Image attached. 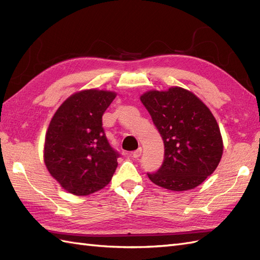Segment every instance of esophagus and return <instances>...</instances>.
Segmentation results:
<instances>
[{"label":"esophagus","instance_id":"34e87169","mask_svg":"<svg viewBox=\"0 0 260 260\" xmlns=\"http://www.w3.org/2000/svg\"><path fill=\"white\" fill-rule=\"evenodd\" d=\"M141 154H142V148H138L137 149V151H135V152H133L132 154H131V156L133 157V158H139V157L141 156Z\"/></svg>","mask_w":260,"mask_h":260}]
</instances>
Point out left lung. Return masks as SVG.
<instances>
[{
  "label": "left lung",
  "mask_w": 260,
  "mask_h": 260,
  "mask_svg": "<svg viewBox=\"0 0 260 260\" xmlns=\"http://www.w3.org/2000/svg\"><path fill=\"white\" fill-rule=\"evenodd\" d=\"M140 100L165 144L161 167L148 178L170 191L199 186L216 170L223 153L221 133L210 109L193 92L180 86L146 91Z\"/></svg>",
  "instance_id": "1"
}]
</instances>
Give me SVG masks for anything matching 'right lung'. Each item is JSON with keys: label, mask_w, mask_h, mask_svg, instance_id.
Returning <instances> with one entry per match:
<instances>
[{"label": "right lung", "mask_w": 260, "mask_h": 260, "mask_svg": "<svg viewBox=\"0 0 260 260\" xmlns=\"http://www.w3.org/2000/svg\"><path fill=\"white\" fill-rule=\"evenodd\" d=\"M116 95L107 90L78 91L52 117L43 159L50 175L68 193L89 195L111 182L119 154L108 143L102 116Z\"/></svg>", "instance_id": "obj_1"}]
</instances>
